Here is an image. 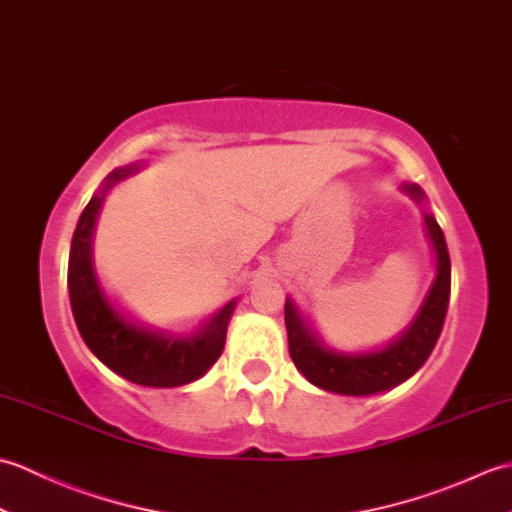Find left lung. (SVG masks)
Instances as JSON below:
<instances>
[{"label":"left lung","mask_w":512,"mask_h":512,"mask_svg":"<svg viewBox=\"0 0 512 512\" xmlns=\"http://www.w3.org/2000/svg\"><path fill=\"white\" fill-rule=\"evenodd\" d=\"M402 191L418 204L424 202V191L418 184H402ZM424 224H427V235L431 239L433 253H436V279H433L427 297H424L409 328L387 343L383 350L361 354L332 350L314 334L295 301L286 297L284 314L288 350L292 363L312 385L343 396L380 394V391L405 383L427 361L440 339L444 317H447L451 259L442 228L429 211H424Z\"/></svg>","instance_id":"left-lung-1"}]
</instances>
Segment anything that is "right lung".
I'll return each instance as SVG.
<instances>
[{
	"instance_id": "right-lung-1",
	"label": "right lung",
	"mask_w": 512,
	"mask_h": 512,
	"mask_svg": "<svg viewBox=\"0 0 512 512\" xmlns=\"http://www.w3.org/2000/svg\"><path fill=\"white\" fill-rule=\"evenodd\" d=\"M138 171L140 165L114 169L79 217L68 262L72 314L90 352L118 376L143 387H182L202 378L220 358L235 301L193 332L176 334L134 321L105 295L92 262L96 217L107 191Z\"/></svg>"
}]
</instances>
